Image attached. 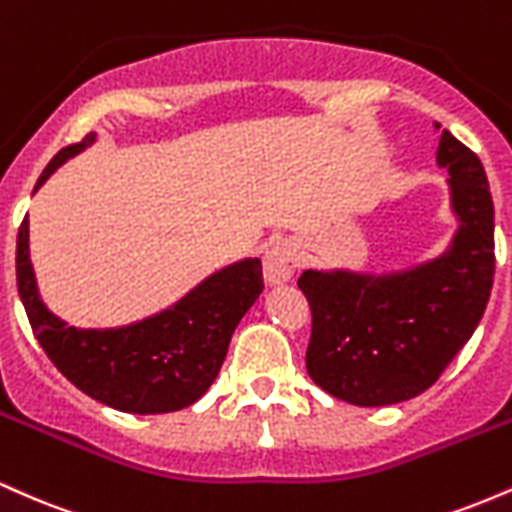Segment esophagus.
<instances>
[{"label":"esophagus","instance_id":"obj_1","mask_svg":"<svg viewBox=\"0 0 512 512\" xmlns=\"http://www.w3.org/2000/svg\"><path fill=\"white\" fill-rule=\"evenodd\" d=\"M298 267L296 250L291 243H276L272 250L264 255V281L269 286H279L291 281L293 272Z\"/></svg>","mask_w":512,"mask_h":512}]
</instances>
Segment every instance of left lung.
Returning a JSON list of instances; mask_svg holds the SVG:
<instances>
[{"label":"left lung","mask_w":512,"mask_h":512,"mask_svg":"<svg viewBox=\"0 0 512 512\" xmlns=\"http://www.w3.org/2000/svg\"><path fill=\"white\" fill-rule=\"evenodd\" d=\"M436 161L450 175L457 219L438 257L383 274L305 269L298 279L313 310L308 375L356 407H385L428 390L469 342L489 303L496 257L484 166L448 129Z\"/></svg>","instance_id":"1"}]
</instances>
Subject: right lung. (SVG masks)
<instances>
[{
    "mask_svg": "<svg viewBox=\"0 0 512 512\" xmlns=\"http://www.w3.org/2000/svg\"><path fill=\"white\" fill-rule=\"evenodd\" d=\"M93 142L96 132L62 149L33 192ZM16 284L35 339L57 370L88 397L127 414H168L195 404L216 380L238 322L264 289L262 262L245 257L209 274L170 308L132 325L69 327L40 298L28 248V216L16 238Z\"/></svg>",
    "mask_w": 512,
    "mask_h": 512,
    "instance_id": "obj_1",
    "label": "right lung"
}]
</instances>
